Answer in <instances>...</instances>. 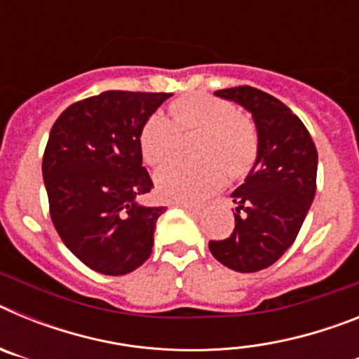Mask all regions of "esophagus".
Returning <instances> with one entry per match:
<instances>
[{
  "label": "esophagus",
  "mask_w": 359,
  "mask_h": 359,
  "mask_svg": "<svg viewBox=\"0 0 359 359\" xmlns=\"http://www.w3.org/2000/svg\"><path fill=\"white\" fill-rule=\"evenodd\" d=\"M177 207L183 208V210H187L189 214H192V215H201L203 214L201 207H196V205H189V203H177Z\"/></svg>",
  "instance_id": "esophagus-1"
}]
</instances>
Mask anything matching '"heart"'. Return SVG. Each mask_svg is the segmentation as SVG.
<instances>
[{"label": "heart", "mask_w": 359, "mask_h": 359, "mask_svg": "<svg viewBox=\"0 0 359 359\" xmlns=\"http://www.w3.org/2000/svg\"><path fill=\"white\" fill-rule=\"evenodd\" d=\"M170 118L154 113L140 131L147 163L160 165L176 152L180 133L199 131L196 161H170L154 176L158 196L167 201L198 203L217 192L230 177H241L255 163L257 131L236 104L208 93H189L169 106Z\"/></svg>", "instance_id": "1"}]
</instances>
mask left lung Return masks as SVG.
Segmentation results:
<instances>
[{
  "mask_svg": "<svg viewBox=\"0 0 359 359\" xmlns=\"http://www.w3.org/2000/svg\"><path fill=\"white\" fill-rule=\"evenodd\" d=\"M214 95L252 115L259 149L244 183L231 192L236 228L208 248L226 268L253 273L277 262L297 239L315 199L318 152L302 120L278 98L250 86Z\"/></svg>",
  "mask_w": 359,
  "mask_h": 359,
  "instance_id": "8db88e82",
  "label": "left lung"
}]
</instances>
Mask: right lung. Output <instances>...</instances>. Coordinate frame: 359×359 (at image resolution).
Instances as JSON below:
<instances>
[{
    "label": "right lung",
    "mask_w": 359,
    "mask_h": 359,
    "mask_svg": "<svg viewBox=\"0 0 359 359\" xmlns=\"http://www.w3.org/2000/svg\"><path fill=\"white\" fill-rule=\"evenodd\" d=\"M172 93L104 91L75 102L50 131L43 180L66 248L102 275H126L152 253L165 207L136 201L152 189L140 131Z\"/></svg>",
    "instance_id": "add662e5"
}]
</instances>
